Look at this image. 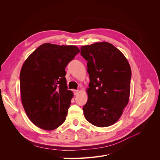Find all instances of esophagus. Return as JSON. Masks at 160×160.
I'll return each mask as SVG.
<instances>
[{
	"mask_svg": "<svg viewBox=\"0 0 160 160\" xmlns=\"http://www.w3.org/2000/svg\"><path fill=\"white\" fill-rule=\"evenodd\" d=\"M78 90H76V89H74L73 90V93H74V95H78Z\"/></svg>",
	"mask_w": 160,
	"mask_h": 160,
	"instance_id": "1",
	"label": "esophagus"
}]
</instances>
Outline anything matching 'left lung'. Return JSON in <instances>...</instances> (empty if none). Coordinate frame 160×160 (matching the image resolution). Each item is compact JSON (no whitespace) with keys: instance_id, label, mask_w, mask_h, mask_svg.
I'll list each match as a JSON object with an SVG mask.
<instances>
[{"instance_id":"obj_1","label":"left lung","mask_w":160,"mask_h":160,"mask_svg":"<svg viewBox=\"0 0 160 160\" xmlns=\"http://www.w3.org/2000/svg\"><path fill=\"white\" fill-rule=\"evenodd\" d=\"M80 50L88 61L90 80L83 114L96 127H109L119 119L128 104L132 76L130 64L120 50L108 42L82 46Z\"/></svg>"}]
</instances>
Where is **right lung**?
<instances>
[{"instance_id":"add662e5","label":"right lung","mask_w":160,"mask_h":160,"mask_svg":"<svg viewBox=\"0 0 160 160\" xmlns=\"http://www.w3.org/2000/svg\"><path fill=\"white\" fill-rule=\"evenodd\" d=\"M79 52L74 45L44 43L23 63L20 73L22 104L38 127L52 130L65 121L73 94L67 89L65 68Z\"/></svg>"}]
</instances>
